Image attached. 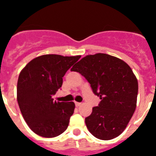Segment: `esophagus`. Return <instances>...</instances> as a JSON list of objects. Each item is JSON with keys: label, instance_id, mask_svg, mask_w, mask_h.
Instances as JSON below:
<instances>
[{"label": "esophagus", "instance_id": "1", "mask_svg": "<svg viewBox=\"0 0 156 156\" xmlns=\"http://www.w3.org/2000/svg\"><path fill=\"white\" fill-rule=\"evenodd\" d=\"M75 105H76V107H78V106L80 105L81 103H80V102H76H76H75Z\"/></svg>", "mask_w": 156, "mask_h": 156}]
</instances>
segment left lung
Returning <instances> with one entry per match:
<instances>
[{
  "label": "left lung",
  "instance_id": "8db88e82",
  "mask_svg": "<svg viewBox=\"0 0 156 156\" xmlns=\"http://www.w3.org/2000/svg\"><path fill=\"white\" fill-rule=\"evenodd\" d=\"M71 71L83 76L101 99L85 118L88 130L100 140L118 137L137 105L138 83L131 68L118 58L98 53L83 58Z\"/></svg>",
  "mask_w": 156,
  "mask_h": 156
}]
</instances>
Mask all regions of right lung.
<instances>
[{"mask_svg":"<svg viewBox=\"0 0 156 156\" xmlns=\"http://www.w3.org/2000/svg\"><path fill=\"white\" fill-rule=\"evenodd\" d=\"M80 55H44L30 61L21 71L17 101L29 127L44 137H57L67 129L75 104L54 101L62 77Z\"/></svg>","mask_w":156,"mask_h":156,"instance_id":"add662e5","label":"right lung"}]
</instances>
